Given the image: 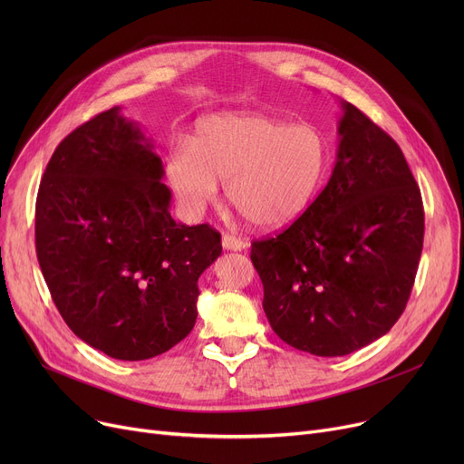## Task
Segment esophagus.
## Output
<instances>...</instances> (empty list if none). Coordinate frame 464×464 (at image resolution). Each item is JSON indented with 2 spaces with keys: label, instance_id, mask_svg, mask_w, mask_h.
<instances>
[{
  "label": "esophagus",
  "instance_id": "esophagus-1",
  "mask_svg": "<svg viewBox=\"0 0 464 464\" xmlns=\"http://www.w3.org/2000/svg\"><path fill=\"white\" fill-rule=\"evenodd\" d=\"M222 246L224 250H231V252H240V250H246L248 248V240L240 238V237H235V235H229L226 233L222 237Z\"/></svg>",
  "mask_w": 464,
  "mask_h": 464
}]
</instances>
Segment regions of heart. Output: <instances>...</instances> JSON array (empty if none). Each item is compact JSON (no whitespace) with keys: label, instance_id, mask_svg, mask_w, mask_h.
Returning a JSON list of instances; mask_svg holds the SVG:
<instances>
[{"label":"heart","instance_id":"heart-1","mask_svg":"<svg viewBox=\"0 0 464 464\" xmlns=\"http://www.w3.org/2000/svg\"><path fill=\"white\" fill-rule=\"evenodd\" d=\"M331 149L314 124H289L265 114L219 112L195 126L191 144L165 156V177L189 216L203 214L226 180V195L261 229L291 226L324 186Z\"/></svg>","mask_w":464,"mask_h":464}]
</instances>
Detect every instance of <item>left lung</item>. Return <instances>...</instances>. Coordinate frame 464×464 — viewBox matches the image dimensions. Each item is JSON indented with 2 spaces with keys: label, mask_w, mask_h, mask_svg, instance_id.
<instances>
[{
  "label": "left lung",
  "mask_w": 464,
  "mask_h": 464,
  "mask_svg": "<svg viewBox=\"0 0 464 464\" xmlns=\"http://www.w3.org/2000/svg\"><path fill=\"white\" fill-rule=\"evenodd\" d=\"M331 179L275 238L256 240L263 310L285 344L320 357L369 346L408 303L423 248V203L399 144L340 102Z\"/></svg>",
  "instance_id": "left-lung-1"
}]
</instances>
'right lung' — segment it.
Wrapping results in <instances>:
<instances>
[{"label": "right lung", "instance_id": "1", "mask_svg": "<svg viewBox=\"0 0 464 464\" xmlns=\"http://www.w3.org/2000/svg\"><path fill=\"white\" fill-rule=\"evenodd\" d=\"M163 163L139 124L112 107L69 133L37 193L35 246L62 318L120 361L156 357L198 320V280L222 237L170 218Z\"/></svg>", "mask_w": 464, "mask_h": 464}]
</instances>
